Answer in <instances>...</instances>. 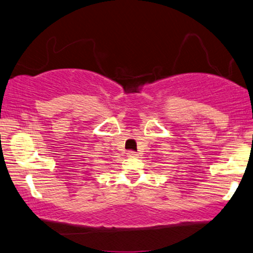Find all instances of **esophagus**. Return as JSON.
<instances>
[{
  "label": "esophagus",
  "instance_id": "1",
  "mask_svg": "<svg viewBox=\"0 0 253 253\" xmlns=\"http://www.w3.org/2000/svg\"><path fill=\"white\" fill-rule=\"evenodd\" d=\"M126 155H127V157H137V156H138V154L135 153V151H133V150L127 151Z\"/></svg>",
  "mask_w": 253,
  "mask_h": 253
}]
</instances>
